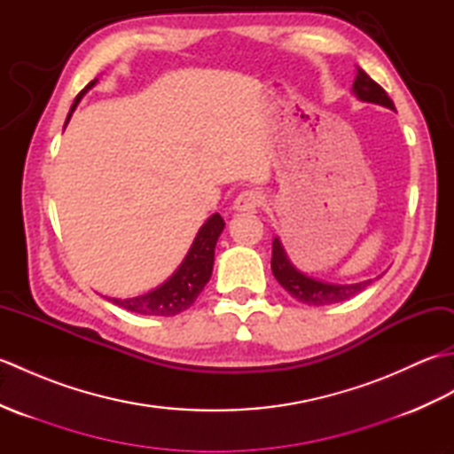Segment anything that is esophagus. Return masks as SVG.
Here are the masks:
<instances>
[{
    "label": "esophagus",
    "mask_w": 454,
    "mask_h": 454,
    "mask_svg": "<svg viewBox=\"0 0 454 454\" xmlns=\"http://www.w3.org/2000/svg\"><path fill=\"white\" fill-rule=\"evenodd\" d=\"M263 205V192L254 191V189H247L242 191L234 200V210L238 212H252L257 207Z\"/></svg>",
    "instance_id": "34e87169"
}]
</instances>
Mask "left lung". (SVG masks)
Wrapping results in <instances>:
<instances>
[{
  "mask_svg": "<svg viewBox=\"0 0 454 454\" xmlns=\"http://www.w3.org/2000/svg\"><path fill=\"white\" fill-rule=\"evenodd\" d=\"M351 91L359 101L374 103L390 111H396L392 99L388 98V93L384 91L374 80H371L361 67H356V75H355ZM271 269L278 285H281L293 298H296L298 302H304L308 306H327V304L343 302L347 298L363 293L364 288L372 283V278H369V281H361V283L337 285V283H325V281H320V278L306 275L301 271V269L294 267V263L288 259L278 236L273 238Z\"/></svg>",
  "mask_w": 454,
  "mask_h": 454,
  "instance_id": "left-lung-1",
  "label": "left lung"
}]
</instances>
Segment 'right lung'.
<instances>
[{
    "label": "right lung",
    "mask_w": 454,
    "mask_h": 454,
    "mask_svg": "<svg viewBox=\"0 0 454 454\" xmlns=\"http://www.w3.org/2000/svg\"><path fill=\"white\" fill-rule=\"evenodd\" d=\"M98 80L90 82L75 98L70 113H67V121L72 119V114L78 107L82 98L91 88H95ZM226 222L218 212H215L210 218L205 220V224L199 228V232L192 239L187 255L183 257L179 267L173 271V275L163 281L160 286L152 288L150 293L132 296V298H109L111 302L124 308V310L142 314V316H176L197 301V296L202 293V288L210 281L212 265H215V247L218 238L224 230Z\"/></svg>",
    "instance_id": "right-lung-1"
}]
</instances>
